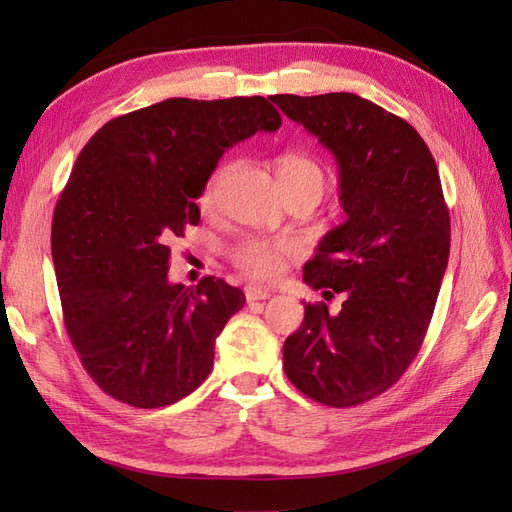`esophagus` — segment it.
<instances>
[{
    "label": "esophagus",
    "mask_w": 512,
    "mask_h": 512,
    "mask_svg": "<svg viewBox=\"0 0 512 512\" xmlns=\"http://www.w3.org/2000/svg\"><path fill=\"white\" fill-rule=\"evenodd\" d=\"M244 295H246V301H248V303H255V301L270 299V295H273V292L266 290V288H259V286H246Z\"/></svg>",
    "instance_id": "esophagus-1"
}]
</instances>
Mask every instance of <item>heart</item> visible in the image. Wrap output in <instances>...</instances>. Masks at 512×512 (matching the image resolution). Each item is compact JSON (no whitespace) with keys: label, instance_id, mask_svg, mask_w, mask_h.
<instances>
[{"label":"heart","instance_id":"1","mask_svg":"<svg viewBox=\"0 0 512 512\" xmlns=\"http://www.w3.org/2000/svg\"><path fill=\"white\" fill-rule=\"evenodd\" d=\"M228 173H231V165H220L211 173L209 180L204 182L198 198V204L204 211H211L217 204V195H220V189L224 180L228 178ZM277 180L281 184V189L312 187L323 193L328 176H325V169L314 158L306 154H284L277 160ZM295 253L297 248L295 244L288 242V239L250 237L233 248L231 257L235 266L250 279L273 281L284 275L288 259Z\"/></svg>","mask_w":512,"mask_h":512}]
</instances>
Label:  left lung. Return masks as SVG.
I'll list each match as a JSON object with an SVG mask.
<instances>
[{
	"label": "left lung",
	"instance_id": "1",
	"mask_svg": "<svg viewBox=\"0 0 512 512\" xmlns=\"http://www.w3.org/2000/svg\"><path fill=\"white\" fill-rule=\"evenodd\" d=\"M270 99L332 151L347 215L303 266L325 299L341 292V310L308 303L284 369L308 398L354 407L405 374L433 317L451 246L438 167L416 129L361 96Z\"/></svg>",
	"mask_w": 512,
	"mask_h": 512
}]
</instances>
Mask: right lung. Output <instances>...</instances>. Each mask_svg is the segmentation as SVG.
Instances as JSON below:
<instances>
[{"mask_svg":"<svg viewBox=\"0 0 512 512\" xmlns=\"http://www.w3.org/2000/svg\"><path fill=\"white\" fill-rule=\"evenodd\" d=\"M279 127L264 96L167 99L83 147L54 209L52 262L65 330L105 394L158 409L211 374L215 339L246 297L215 277L171 284V242L198 226L195 200L224 151Z\"/></svg>","mask_w":512,"mask_h":512,"instance_id":"1","label":"right lung"}]
</instances>
